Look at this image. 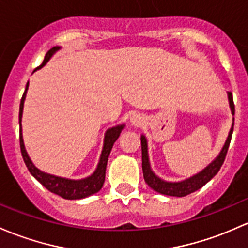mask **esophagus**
Returning <instances> with one entry per match:
<instances>
[{
    "label": "esophagus",
    "instance_id": "1",
    "mask_svg": "<svg viewBox=\"0 0 248 248\" xmlns=\"http://www.w3.org/2000/svg\"><path fill=\"white\" fill-rule=\"evenodd\" d=\"M131 122H132V124H134V126H139V124H141V122H142V117L140 115H138V114H135V115L132 116Z\"/></svg>",
    "mask_w": 248,
    "mask_h": 248
}]
</instances>
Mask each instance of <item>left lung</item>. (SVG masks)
<instances>
[{
  "label": "left lung",
  "instance_id": "8db88e82",
  "mask_svg": "<svg viewBox=\"0 0 248 248\" xmlns=\"http://www.w3.org/2000/svg\"><path fill=\"white\" fill-rule=\"evenodd\" d=\"M228 100L229 106H231L232 114L234 115L235 113V108H234L233 102V93L228 91ZM234 126V124H233ZM233 126H232L231 131H229L228 138L226 140V144L223 146L222 151L220 152L218 157L213 161L212 164L207 166L203 171L200 173L195 174L191 178L186 179V181L178 182V183H171V182H165L160 179L159 177L153 173L150 168V161H148V155H147V141L144 135H141V152H142V172H144V178L145 182L148 184V186L152 187L155 191L159 192L161 195H168V196H176V197H183L186 195L195 192L199 190L204 184H207L210 179L220 171L221 166H222L223 161H225L226 155H227L229 144H231L232 134H233Z\"/></svg>",
  "mask_w": 248,
  "mask_h": 248
}]
</instances>
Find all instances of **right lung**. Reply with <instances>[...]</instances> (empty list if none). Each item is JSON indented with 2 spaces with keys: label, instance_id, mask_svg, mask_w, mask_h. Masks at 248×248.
Instances as JSON below:
<instances>
[{
  "label": "right lung",
  "instance_id": "add662e5",
  "mask_svg": "<svg viewBox=\"0 0 248 248\" xmlns=\"http://www.w3.org/2000/svg\"><path fill=\"white\" fill-rule=\"evenodd\" d=\"M61 48L59 46H54L46 53L45 58H44L43 64L38 67H43L49 61V58L52 57V54L56 51ZM28 89V83L26 85L25 93H23L22 98H21L20 102V111H19V124H20V148H21V155H22L23 161H25L26 166H27L28 171L31 172L33 177L36 181L40 182L48 191L53 192V194L58 195V196L62 197L65 200H80L84 199V197L90 196V195L96 194L97 191H100L101 187L103 186L104 178H106V169H107V161H108V157L110 155V151L113 148L114 142L116 141L117 138L120 137V133H121L124 126H116L113 128L108 129L106 133V138H104V146L102 150V155H101L100 163H98L97 169L96 171L91 174L90 177L84 179H80V181H72V179H66L62 178V177L52 176V174L45 173V172L40 171L39 169H36L33 163L31 161L30 157H28L27 152H26L25 145H23V139H22V133H21V117H22V109H23V102H25L26 93Z\"/></svg>",
  "mask_w": 248,
  "mask_h": 248
}]
</instances>
